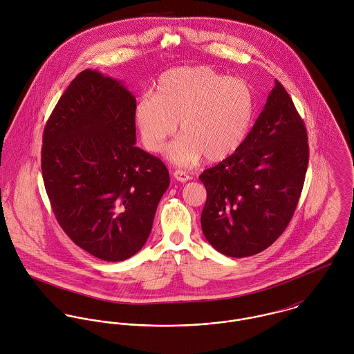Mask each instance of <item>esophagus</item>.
I'll list each match as a JSON object with an SVG mask.
<instances>
[{
    "mask_svg": "<svg viewBox=\"0 0 354 354\" xmlns=\"http://www.w3.org/2000/svg\"><path fill=\"white\" fill-rule=\"evenodd\" d=\"M173 176H174V178L177 180V181H180V183H187V181H189L192 177L185 171V170H176L174 173H173Z\"/></svg>",
    "mask_w": 354,
    "mask_h": 354,
    "instance_id": "34e87169",
    "label": "esophagus"
}]
</instances>
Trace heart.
Segmentation results:
<instances>
[{
  "mask_svg": "<svg viewBox=\"0 0 354 354\" xmlns=\"http://www.w3.org/2000/svg\"><path fill=\"white\" fill-rule=\"evenodd\" d=\"M254 98L250 84L208 66H178L162 73L155 94L136 104L135 118L145 147L160 152L169 138L181 136L167 158L188 166L202 155L219 162L237 151L252 124Z\"/></svg>",
  "mask_w": 354,
  "mask_h": 354,
  "instance_id": "1",
  "label": "heart"
}]
</instances>
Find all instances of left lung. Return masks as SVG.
Segmentation results:
<instances>
[{
    "label": "left lung",
    "mask_w": 354,
    "mask_h": 354,
    "mask_svg": "<svg viewBox=\"0 0 354 354\" xmlns=\"http://www.w3.org/2000/svg\"><path fill=\"white\" fill-rule=\"evenodd\" d=\"M308 159L303 118L275 80L240 149L199 176L207 191L201 218L207 241L230 257L268 248L296 211Z\"/></svg>",
    "instance_id": "left-lung-1"
}]
</instances>
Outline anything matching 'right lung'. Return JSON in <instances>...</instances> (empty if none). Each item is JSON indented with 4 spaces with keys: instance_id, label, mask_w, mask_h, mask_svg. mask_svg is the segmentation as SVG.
Listing matches in <instances>:
<instances>
[{
    "instance_id": "right-lung-1",
    "label": "right lung",
    "mask_w": 354,
    "mask_h": 354,
    "mask_svg": "<svg viewBox=\"0 0 354 354\" xmlns=\"http://www.w3.org/2000/svg\"><path fill=\"white\" fill-rule=\"evenodd\" d=\"M135 97L98 71L80 72L44 131L42 176L57 222L82 250L106 261L139 252L170 177L136 147Z\"/></svg>"
}]
</instances>
